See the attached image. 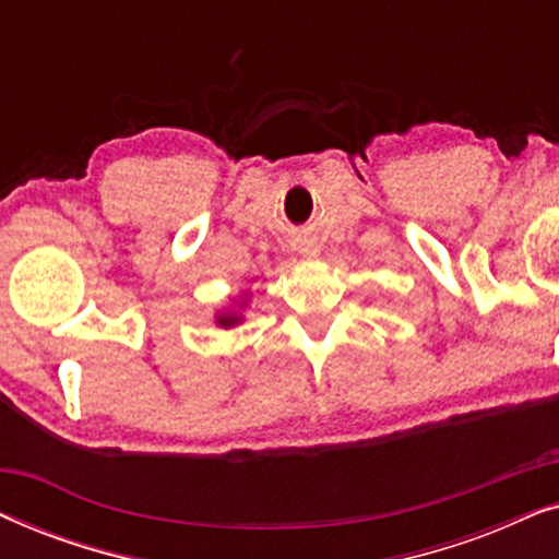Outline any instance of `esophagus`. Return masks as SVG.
<instances>
[{
  "label": "esophagus",
  "instance_id": "34e87169",
  "mask_svg": "<svg viewBox=\"0 0 559 559\" xmlns=\"http://www.w3.org/2000/svg\"><path fill=\"white\" fill-rule=\"evenodd\" d=\"M297 249H300V254H308V257H316L318 254V243L316 241H308V239H302L300 243H297Z\"/></svg>",
  "mask_w": 559,
  "mask_h": 559
}]
</instances>
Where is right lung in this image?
Masks as SVG:
<instances>
[{
    "mask_svg": "<svg viewBox=\"0 0 559 559\" xmlns=\"http://www.w3.org/2000/svg\"><path fill=\"white\" fill-rule=\"evenodd\" d=\"M247 302H249V295L241 297V300H236L234 308L218 310V312H216V325H221V328H234V325H239L241 320H243V316H241L239 310H241Z\"/></svg>",
    "mask_w": 559,
    "mask_h": 559,
    "instance_id": "add662e5",
    "label": "right lung"
}]
</instances>
